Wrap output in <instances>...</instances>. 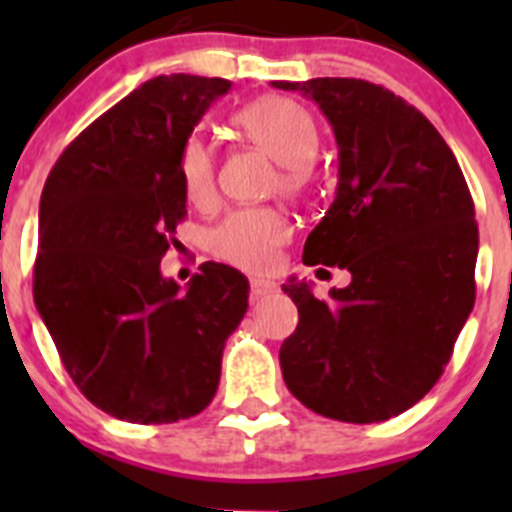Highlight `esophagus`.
<instances>
[{"instance_id": "esophagus-1", "label": "esophagus", "mask_w": 512, "mask_h": 512, "mask_svg": "<svg viewBox=\"0 0 512 512\" xmlns=\"http://www.w3.org/2000/svg\"><path fill=\"white\" fill-rule=\"evenodd\" d=\"M271 292H277V282H271V279H251V297H253V300L271 295Z\"/></svg>"}]
</instances>
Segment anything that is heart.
Returning <instances> with one entry per match:
<instances>
[{
    "mask_svg": "<svg viewBox=\"0 0 512 512\" xmlns=\"http://www.w3.org/2000/svg\"><path fill=\"white\" fill-rule=\"evenodd\" d=\"M233 128L253 146L279 161V187L289 194L305 192L312 179V156L320 135L315 117L289 97H264L233 115ZM176 176L192 205H210L215 194V158L197 135L176 153ZM289 238V223L271 207H238L210 230L207 251L223 264L243 271H266L277 264V251Z\"/></svg>",
    "mask_w": 512,
    "mask_h": 512,
    "instance_id": "obj_1",
    "label": "heart"
}]
</instances>
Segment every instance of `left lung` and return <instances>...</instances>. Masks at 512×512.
Masks as SVG:
<instances>
[{
	"instance_id": "1",
	"label": "left lung",
	"mask_w": 512,
	"mask_h": 512,
	"mask_svg": "<svg viewBox=\"0 0 512 512\" xmlns=\"http://www.w3.org/2000/svg\"><path fill=\"white\" fill-rule=\"evenodd\" d=\"M315 99L338 143L336 200L302 261L351 271L328 300L282 289L300 323L279 348L289 392L312 413L379 423L441 379L474 307L479 230L456 156L431 120L364 79L274 81Z\"/></svg>"
}]
</instances>
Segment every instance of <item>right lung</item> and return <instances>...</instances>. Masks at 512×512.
<instances>
[{"label": "right lung", "instance_id": "add662e5", "mask_svg": "<svg viewBox=\"0 0 512 512\" xmlns=\"http://www.w3.org/2000/svg\"><path fill=\"white\" fill-rule=\"evenodd\" d=\"M228 89L156 76L81 130L45 179L35 307L81 395L128 423L202 413L248 310L233 266L207 261L187 289L161 274L187 215L176 153Z\"/></svg>", "mask_w": 512, "mask_h": 512}]
</instances>
